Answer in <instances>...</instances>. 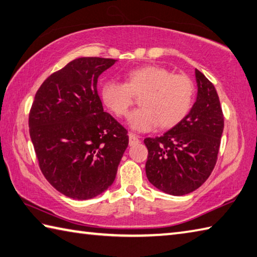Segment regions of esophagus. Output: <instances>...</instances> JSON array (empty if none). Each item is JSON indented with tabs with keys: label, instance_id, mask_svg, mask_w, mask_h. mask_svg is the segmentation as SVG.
Here are the masks:
<instances>
[{
	"label": "esophagus",
	"instance_id": "1",
	"mask_svg": "<svg viewBox=\"0 0 257 257\" xmlns=\"http://www.w3.org/2000/svg\"><path fill=\"white\" fill-rule=\"evenodd\" d=\"M139 143V138L136 134L134 133H129V145L133 146V145H136Z\"/></svg>",
	"mask_w": 257,
	"mask_h": 257
}]
</instances>
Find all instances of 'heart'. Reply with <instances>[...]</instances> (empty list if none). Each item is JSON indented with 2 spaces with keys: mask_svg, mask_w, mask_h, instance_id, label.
<instances>
[{
  "mask_svg": "<svg viewBox=\"0 0 257 257\" xmlns=\"http://www.w3.org/2000/svg\"><path fill=\"white\" fill-rule=\"evenodd\" d=\"M125 83L108 81L101 86V99L114 115L125 116L135 103V96L141 95L142 108L129 115V124L138 132H148L160 124L172 128L188 114L193 102L194 87L183 74L146 65L124 74Z\"/></svg>",
  "mask_w": 257,
  "mask_h": 257,
  "instance_id": "b5f03b06",
  "label": "heart"
}]
</instances>
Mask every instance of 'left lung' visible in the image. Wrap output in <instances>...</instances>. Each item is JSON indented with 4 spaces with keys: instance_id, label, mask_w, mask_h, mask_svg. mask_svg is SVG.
Listing matches in <instances>:
<instances>
[{
    "instance_id": "1",
    "label": "left lung",
    "mask_w": 257,
    "mask_h": 257,
    "mask_svg": "<svg viewBox=\"0 0 257 257\" xmlns=\"http://www.w3.org/2000/svg\"><path fill=\"white\" fill-rule=\"evenodd\" d=\"M198 96L181 122L161 137L146 138V175L158 190L184 195L201 186L217 163L223 113L213 84L195 69Z\"/></svg>"
}]
</instances>
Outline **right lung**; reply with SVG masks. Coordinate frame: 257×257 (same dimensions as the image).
<instances>
[{"mask_svg":"<svg viewBox=\"0 0 257 257\" xmlns=\"http://www.w3.org/2000/svg\"><path fill=\"white\" fill-rule=\"evenodd\" d=\"M114 59L82 57L41 84L29 112V133L41 173L60 193L92 199L113 183L128 132L104 112L96 83Z\"/></svg>","mask_w":257,"mask_h":257,"instance_id":"obj_1","label":"right lung"}]
</instances>
